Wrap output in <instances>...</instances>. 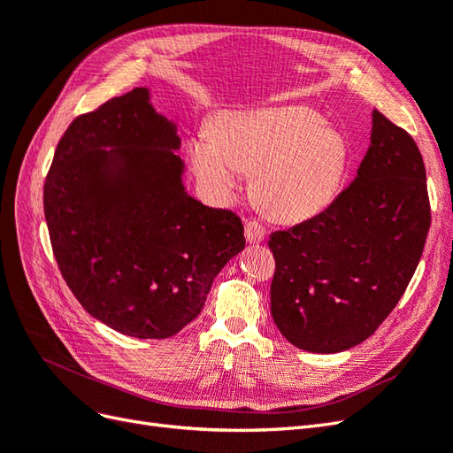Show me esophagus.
<instances>
[{
	"instance_id": "1",
	"label": "esophagus",
	"mask_w": 453,
	"mask_h": 453,
	"mask_svg": "<svg viewBox=\"0 0 453 453\" xmlns=\"http://www.w3.org/2000/svg\"><path fill=\"white\" fill-rule=\"evenodd\" d=\"M245 238H248L250 243H260V242H263L266 238L265 225L255 221V219H251V221L245 223Z\"/></svg>"
}]
</instances>
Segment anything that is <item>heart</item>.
Returning <instances> with one entry per match:
<instances>
[{
	"label": "heart",
	"mask_w": 453,
	"mask_h": 453,
	"mask_svg": "<svg viewBox=\"0 0 453 453\" xmlns=\"http://www.w3.org/2000/svg\"><path fill=\"white\" fill-rule=\"evenodd\" d=\"M188 158L213 195H232L240 170L253 172L255 195L272 213L306 219L333 200L346 145L313 109L289 105L223 119L213 135L205 132L190 142Z\"/></svg>",
	"instance_id": "obj_1"
}]
</instances>
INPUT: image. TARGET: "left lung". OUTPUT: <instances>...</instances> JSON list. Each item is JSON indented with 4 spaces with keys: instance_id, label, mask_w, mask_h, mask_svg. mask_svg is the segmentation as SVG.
<instances>
[{
    "instance_id": "left-lung-1",
    "label": "left lung",
    "mask_w": 453,
    "mask_h": 453,
    "mask_svg": "<svg viewBox=\"0 0 453 453\" xmlns=\"http://www.w3.org/2000/svg\"><path fill=\"white\" fill-rule=\"evenodd\" d=\"M429 226L419 149L374 109L370 147L351 185L319 215L270 234V311L280 333L311 353L361 344L404 295Z\"/></svg>"
}]
</instances>
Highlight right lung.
Wrapping results in <instances>:
<instances>
[{
    "mask_svg": "<svg viewBox=\"0 0 453 453\" xmlns=\"http://www.w3.org/2000/svg\"><path fill=\"white\" fill-rule=\"evenodd\" d=\"M180 145L142 87L79 115L54 150L43 188L54 258L81 306L120 334L180 333L245 248L236 213L187 195Z\"/></svg>",
    "mask_w": 453,
    "mask_h": 453,
    "instance_id": "add662e5",
    "label": "right lung"
}]
</instances>
